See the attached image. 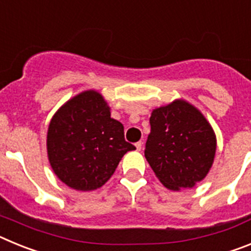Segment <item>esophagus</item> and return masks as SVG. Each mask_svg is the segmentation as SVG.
I'll list each match as a JSON object with an SVG mask.
<instances>
[{
    "mask_svg": "<svg viewBox=\"0 0 251 251\" xmlns=\"http://www.w3.org/2000/svg\"><path fill=\"white\" fill-rule=\"evenodd\" d=\"M142 146H143V142H137V143H136V150L137 151H141L142 150Z\"/></svg>",
    "mask_w": 251,
    "mask_h": 251,
    "instance_id": "1",
    "label": "esophagus"
}]
</instances>
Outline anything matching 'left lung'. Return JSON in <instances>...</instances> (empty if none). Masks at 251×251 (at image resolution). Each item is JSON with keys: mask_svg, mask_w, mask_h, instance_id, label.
Segmentation results:
<instances>
[{"mask_svg": "<svg viewBox=\"0 0 251 251\" xmlns=\"http://www.w3.org/2000/svg\"><path fill=\"white\" fill-rule=\"evenodd\" d=\"M145 156L168 190L192 188L206 177L216 136L200 110L182 99L153 109Z\"/></svg>", "mask_w": 251, "mask_h": 251, "instance_id": "obj_1", "label": "left lung"}]
</instances>
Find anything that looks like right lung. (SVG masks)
Listing matches in <instances>:
<instances>
[{
  "instance_id": "right-lung-1",
  "label": "right lung",
  "mask_w": 251,
  "mask_h": 251,
  "mask_svg": "<svg viewBox=\"0 0 251 251\" xmlns=\"http://www.w3.org/2000/svg\"><path fill=\"white\" fill-rule=\"evenodd\" d=\"M46 146L55 175L77 191L101 187L122 157L136 150L126 142L123 124L110 118V108L95 90L75 95L55 113Z\"/></svg>"
}]
</instances>
